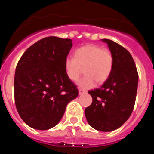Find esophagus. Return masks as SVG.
Masks as SVG:
<instances>
[{"instance_id":"esophagus-1","label":"esophagus","mask_w":154,"mask_h":154,"mask_svg":"<svg viewBox=\"0 0 154 154\" xmlns=\"http://www.w3.org/2000/svg\"><path fill=\"white\" fill-rule=\"evenodd\" d=\"M85 93V91L82 89H79V95H82V94H84Z\"/></svg>"}]
</instances>
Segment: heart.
<instances>
[{"mask_svg":"<svg viewBox=\"0 0 154 154\" xmlns=\"http://www.w3.org/2000/svg\"><path fill=\"white\" fill-rule=\"evenodd\" d=\"M74 56H69L65 60V71L68 78L72 81L78 79L82 68L85 75L77 84L83 89H91L97 82L103 83L112 73L113 57L109 50L96 45H86L75 51Z\"/></svg>","mask_w":154,"mask_h":154,"instance_id":"obj_1","label":"heart"}]
</instances>
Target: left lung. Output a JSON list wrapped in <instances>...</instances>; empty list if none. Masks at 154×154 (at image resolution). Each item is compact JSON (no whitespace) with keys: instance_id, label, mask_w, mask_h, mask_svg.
Here are the masks:
<instances>
[{"instance_id":"8db88e82","label":"left lung","mask_w":154,"mask_h":154,"mask_svg":"<svg viewBox=\"0 0 154 154\" xmlns=\"http://www.w3.org/2000/svg\"><path fill=\"white\" fill-rule=\"evenodd\" d=\"M113 57L112 73L100 89L89 91L92 103L85 109L89 124L95 130L111 132L131 115L137 96L138 72L130 53L120 45L102 39Z\"/></svg>"}]
</instances>
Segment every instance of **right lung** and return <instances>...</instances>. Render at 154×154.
Returning a JSON list of instances; mask_svg holds the SVG:
<instances>
[{
	"instance_id": "1",
	"label": "right lung",
	"mask_w": 154,
	"mask_h": 154,
	"mask_svg": "<svg viewBox=\"0 0 154 154\" xmlns=\"http://www.w3.org/2000/svg\"><path fill=\"white\" fill-rule=\"evenodd\" d=\"M72 41L48 37L30 46L17 65L14 100L18 114L30 127L45 130L56 126L68 103L79 95L68 78L65 60Z\"/></svg>"
}]
</instances>
